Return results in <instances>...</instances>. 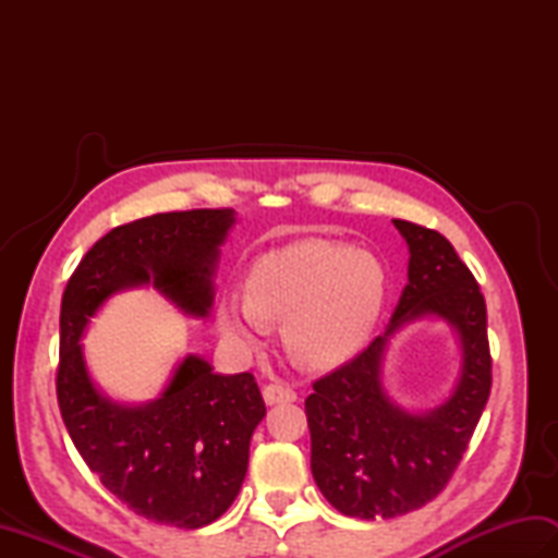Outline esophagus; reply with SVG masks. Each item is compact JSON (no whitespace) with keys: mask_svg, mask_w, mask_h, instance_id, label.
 I'll return each instance as SVG.
<instances>
[{"mask_svg":"<svg viewBox=\"0 0 558 558\" xmlns=\"http://www.w3.org/2000/svg\"><path fill=\"white\" fill-rule=\"evenodd\" d=\"M264 400L268 405H278V402H294L298 400V393L286 384H268L264 386Z\"/></svg>","mask_w":558,"mask_h":558,"instance_id":"obj_1","label":"esophagus"}]
</instances>
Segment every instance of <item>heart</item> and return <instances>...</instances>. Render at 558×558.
Returning a JSON list of instances; mask_svg holds the SVG:
<instances>
[{
  "label": "heart",
  "instance_id": "1",
  "mask_svg": "<svg viewBox=\"0 0 558 558\" xmlns=\"http://www.w3.org/2000/svg\"><path fill=\"white\" fill-rule=\"evenodd\" d=\"M384 300L386 270L372 254L306 240L256 258L246 272L244 298L220 300L218 326L234 345L256 348L268 326L282 322L292 357L326 369L364 345Z\"/></svg>",
  "mask_w": 558,
  "mask_h": 558
}]
</instances>
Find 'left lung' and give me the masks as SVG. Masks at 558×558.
<instances>
[{"label":"left lung","instance_id":"obj_1","mask_svg":"<svg viewBox=\"0 0 558 558\" xmlns=\"http://www.w3.org/2000/svg\"><path fill=\"white\" fill-rule=\"evenodd\" d=\"M393 222L410 246V266L386 333L316 378L304 400L318 489L340 513L360 520L398 518L436 499L468 450L492 390L487 304L475 276L441 232ZM426 313L457 326L463 374L441 409L410 415L385 398L380 360L387 338Z\"/></svg>","mask_w":558,"mask_h":558}]
</instances>
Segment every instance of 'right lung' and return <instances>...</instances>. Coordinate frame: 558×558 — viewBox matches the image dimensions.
<instances>
[{
  "label": "right lung",
  "mask_w": 558,
  "mask_h": 558,
  "mask_svg": "<svg viewBox=\"0 0 558 558\" xmlns=\"http://www.w3.org/2000/svg\"><path fill=\"white\" fill-rule=\"evenodd\" d=\"M232 222V208H194L120 225L88 248L62 294L57 402L66 432L105 489L160 525L196 530L232 506L266 414L256 378L213 374L189 354L158 400L124 408L93 386L78 340L110 294L146 282L186 314L206 316Z\"/></svg>",
  "instance_id": "obj_1"
}]
</instances>
